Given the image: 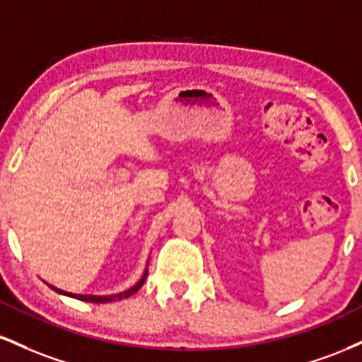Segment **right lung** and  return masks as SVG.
I'll return each instance as SVG.
<instances>
[{"label": "right lung", "instance_id": "1", "mask_svg": "<svg viewBox=\"0 0 362 362\" xmlns=\"http://www.w3.org/2000/svg\"><path fill=\"white\" fill-rule=\"evenodd\" d=\"M146 276H148V269L144 271L143 277L136 282L132 288H129L126 291H122V293H117V294H109V296H95V294H74V293H68V291H62V289H57L54 288V286L49 284V288L56 291V293L62 294V296H69V298H74V300H80V301H86V303H110V301H117V300H124V298H129L132 296L134 293H138L141 289V286L144 284V281H146Z\"/></svg>", "mask_w": 362, "mask_h": 362}]
</instances>
